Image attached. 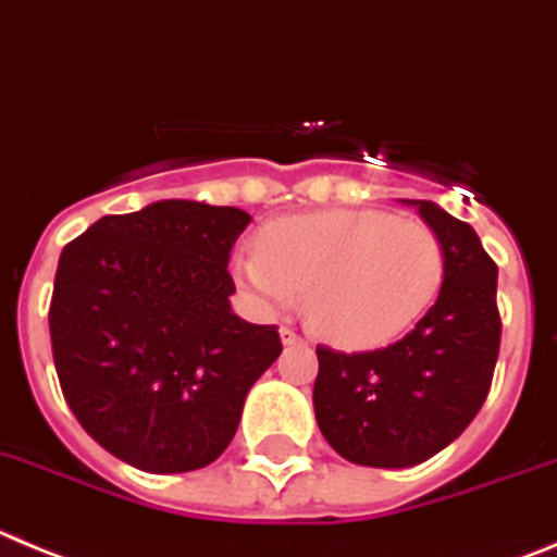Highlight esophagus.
Masks as SVG:
<instances>
[{
  "label": "esophagus",
  "instance_id": "1",
  "mask_svg": "<svg viewBox=\"0 0 557 557\" xmlns=\"http://www.w3.org/2000/svg\"><path fill=\"white\" fill-rule=\"evenodd\" d=\"M280 338H283L285 347H290V344H302V335L294 327H280Z\"/></svg>",
  "mask_w": 557,
  "mask_h": 557
}]
</instances>
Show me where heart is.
Wrapping results in <instances>:
<instances>
[{
	"label": "heart",
	"mask_w": 557,
	"mask_h": 557,
	"mask_svg": "<svg viewBox=\"0 0 557 557\" xmlns=\"http://www.w3.org/2000/svg\"><path fill=\"white\" fill-rule=\"evenodd\" d=\"M233 272L267 313L294 310L341 347H380L413 327L444 283V247L419 219L322 210L269 224Z\"/></svg>",
	"instance_id": "1"
}]
</instances>
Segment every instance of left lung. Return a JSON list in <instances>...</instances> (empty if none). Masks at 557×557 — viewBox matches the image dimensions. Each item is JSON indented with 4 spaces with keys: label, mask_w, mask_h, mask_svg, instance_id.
Wrapping results in <instances>:
<instances>
[{
    "label": "left lung",
    "mask_w": 557,
    "mask_h": 557,
    "mask_svg": "<svg viewBox=\"0 0 557 557\" xmlns=\"http://www.w3.org/2000/svg\"><path fill=\"white\" fill-rule=\"evenodd\" d=\"M444 247V283L405 338L372 352L315 347L313 410L341 458L405 469L453 444L488 397L499 355L497 263L478 233L428 199H408Z\"/></svg>",
    "instance_id": "1"
}]
</instances>
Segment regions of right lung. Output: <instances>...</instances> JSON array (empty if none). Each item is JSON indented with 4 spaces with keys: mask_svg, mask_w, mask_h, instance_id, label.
<instances>
[{
    "mask_svg": "<svg viewBox=\"0 0 557 557\" xmlns=\"http://www.w3.org/2000/svg\"><path fill=\"white\" fill-rule=\"evenodd\" d=\"M242 208L160 199L102 216L60 252L49 335L69 408L99 447L152 474L194 472L233 441L274 324L233 313Z\"/></svg>",
    "mask_w": 557,
    "mask_h": 557,
    "instance_id": "right-lung-1",
    "label": "right lung"
}]
</instances>
